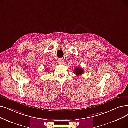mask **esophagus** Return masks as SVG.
<instances>
[{"label":"esophagus","instance_id":"1","mask_svg":"<svg viewBox=\"0 0 128 128\" xmlns=\"http://www.w3.org/2000/svg\"><path fill=\"white\" fill-rule=\"evenodd\" d=\"M58 62H59L60 64H63V62H64V60H63L60 58V59H59V60H58Z\"/></svg>","mask_w":128,"mask_h":128}]
</instances>
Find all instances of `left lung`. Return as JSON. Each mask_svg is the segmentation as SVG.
Here are the masks:
<instances>
[{"mask_svg": "<svg viewBox=\"0 0 128 128\" xmlns=\"http://www.w3.org/2000/svg\"><path fill=\"white\" fill-rule=\"evenodd\" d=\"M75 70L74 72V73L77 76L81 75L83 74V73H84V70H83L81 68H75Z\"/></svg>", "mask_w": 128, "mask_h": 128, "instance_id": "8db88e82", "label": "left lung"}]
</instances>
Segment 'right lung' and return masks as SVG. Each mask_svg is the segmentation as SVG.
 Returning <instances> with one entry per match:
<instances>
[{
  "label": "right lung",
  "instance_id": "right-lung-1",
  "mask_svg": "<svg viewBox=\"0 0 128 128\" xmlns=\"http://www.w3.org/2000/svg\"><path fill=\"white\" fill-rule=\"evenodd\" d=\"M46 70H48V68H47V69H46Z\"/></svg>",
  "mask_w": 128,
  "mask_h": 128
}]
</instances>
